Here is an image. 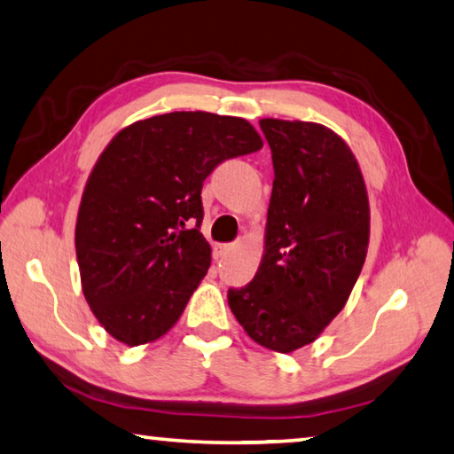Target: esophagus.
<instances>
[{
  "mask_svg": "<svg viewBox=\"0 0 454 454\" xmlns=\"http://www.w3.org/2000/svg\"><path fill=\"white\" fill-rule=\"evenodd\" d=\"M229 251V246H225V243H217V246L213 247V257L215 260H223V257H225V254Z\"/></svg>",
  "mask_w": 454,
  "mask_h": 454,
  "instance_id": "34e87169",
  "label": "esophagus"
}]
</instances>
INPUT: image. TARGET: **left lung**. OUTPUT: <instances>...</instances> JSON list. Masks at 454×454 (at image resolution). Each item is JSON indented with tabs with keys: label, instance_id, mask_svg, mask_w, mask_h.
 <instances>
[{
	"label": "left lung",
	"instance_id": "left-lung-1",
	"mask_svg": "<svg viewBox=\"0 0 454 454\" xmlns=\"http://www.w3.org/2000/svg\"><path fill=\"white\" fill-rule=\"evenodd\" d=\"M274 186L254 280L229 288L231 312L257 345L292 353L343 310L365 263L369 199L345 139L312 121L260 120Z\"/></svg>",
	"mask_w": 454,
	"mask_h": 454
}]
</instances>
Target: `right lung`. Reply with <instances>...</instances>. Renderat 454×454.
I'll list each match as a JSON object with an SVG mask.
<instances>
[{"label": "right lung", "mask_w": 454, "mask_h": 454, "mask_svg": "<svg viewBox=\"0 0 454 454\" xmlns=\"http://www.w3.org/2000/svg\"><path fill=\"white\" fill-rule=\"evenodd\" d=\"M263 145L241 117L174 111L136 121L97 160L76 215L82 294L123 345L164 337L208 266L205 178L229 158Z\"/></svg>", "instance_id": "obj_1"}]
</instances>
